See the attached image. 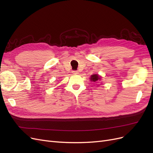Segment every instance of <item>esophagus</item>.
I'll list each match as a JSON object with an SVG mask.
<instances>
[{"mask_svg": "<svg viewBox=\"0 0 153 153\" xmlns=\"http://www.w3.org/2000/svg\"><path fill=\"white\" fill-rule=\"evenodd\" d=\"M73 74H78L79 73V72H78V71H73Z\"/></svg>", "mask_w": 153, "mask_h": 153, "instance_id": "obj_1", "label": "esophagus"}]
</instances>
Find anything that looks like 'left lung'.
Wrapping results in <instances>:
<instances>
[{
	"label": "left lung",
	"mask_w": 153,
	"mask_h": 153,
	"mask_svg": "<svg viewBox=\"0 0 153 153\" xmlns=\"http://www.w3.org/2000/svg\"><path fill=\"white\" fill-rule=\"evenodd\" d=\"M90 80L92 82H97L98 80H101V76H99L98 74H94L91 76Z\"/></svg>",
	"instance_id": "obj_1"
}]
</instances>
